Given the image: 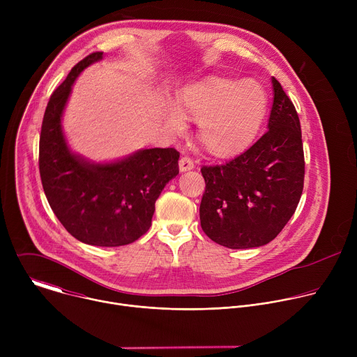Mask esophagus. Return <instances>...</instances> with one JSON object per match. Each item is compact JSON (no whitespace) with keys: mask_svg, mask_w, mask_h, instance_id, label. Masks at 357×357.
I'll return each mask as SVG.
<instances>
[{"mask_svg":"<svg viewBox=\"0 0 357 357\" xmlns=\"http://www.w3.org/2000/svg\"><path fill=\"white\" fill-rule=\"evenodd\" d=\"M193 168H195V164H193V161L190 158L183 157V158L179 160V171L181 172H186V171H190Z\"/></svg>","mask_w":357,"mask_h":357,"instance_id":"obj_1","label":"esophagus"}]
</instances>
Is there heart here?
<instances>
[{"label": "heart", "mask_w": 357, "mask_h": 357, "mask_svg": "<svg viewBox=\"0 0 357 357\" xmlns=\"http://www.w3.org/2000/svg\"><path fill=\"white\" fill-rule=\"evenodd\" d=\"M267 110V93L257 82L213 75L183 87L176 105L167 106L165 123L172 132L181 134L186 130V116L197 120L203 146L226 158L254 142Z\"/></svg>", "instance_id": "obj_1"}]
</instances>
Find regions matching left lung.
<instances>
[{
	"instance_id": "1",
	"label": "left lung",
	"mask_w": 357,
	"mask_h": 357,
	"mask_svg": "<svg viewBox=\"0 0 357 357\" xmlns=\"http://www.w3.org/2000/svg\"><path fill=\"white\" fill-rule=\"evenodd\" d=\"M274 100L268 131L225 165L202 167L206 189L200 226L229 248L260 247L274 240L294 215L303 189L305 161L296 110L271 77Z\"/></svg>"
}]
</instances>
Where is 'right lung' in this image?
<instances>
[{
    "label": "right lung",
    "mask_w": 357,
    "mask_h": 357,
    "mask_svg": "<svg viewBox=\"0 0 357 357\" xmlns=\"http://www.w3.org/2000/svg\"><path fill=\"white\" fill-rule=\"evenodd\" d=\"M103 59L94 52L80 61L52 93L39 138V172L50 208L79 241L119 247L148 231L155 200L179 174L175 148L138 149L113 162H93L70 149L62 116L77 76Z\"/></svg>",
    "instance_id": "1"
}]
</instances>
